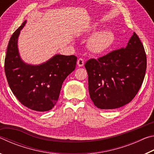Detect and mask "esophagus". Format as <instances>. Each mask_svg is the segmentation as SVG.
I'll use <instances>...</instances> for the list:
<instances>
[{"instance_id":"esophagus-1","label":"esophagus","mask_w":154,"mask_h":154,"mask_svg":"<svg viewBox=\"0 0 154 154\" xmlns=\"http://www.w3.org/2000/svg\"><path fill=\"white\" fill-rule=\"evenodd\" d=\"M77 65L79 66H83V65H84V60H83V59L80 58L78 59L77 60Z\"/></svg>"}]
</instances>
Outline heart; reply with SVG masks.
<instances>
[{
    "mask_svg": "<svg viewBox=\"0 0 154 154\" xmlns=\"http://www.w3.org/2000/svg\"><path fill=\"white\" fill-rule=\"evenodd\" d=\"M114 41V35L109 31H101L96 33L89 42L90 49L94 52L106 50Z\"/></svg>",
    "mask_w": 154,
    "mask_h": 154,
    "instance_id": "obj_1",
    "label": "heart"
}]
</instances>
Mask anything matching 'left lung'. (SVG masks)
I'll use <instances>...</instances> for the list:
<instances>
[{
    "mask_svg": "<svg viewBox=\"0 0 154 154\" xmlns=\"http://www.w3.org/2000/svg\"><path fill=\"white\" fill-rule=\"evenodd\" d=\"M90 98L101 109L121 107L132 101L144 79L147 57L134 32L125 48L85 62Z\"/></svg>",
    "mask_w": 154,
    "mask_h": 154,
    "instance_id": "obj_1",
    "label": "left lung"
}]
</instances>
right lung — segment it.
<instances>
[{
    "mask_svg": "<svg viewBox=\"0 0 154 154\" xmlns=\"http://www.w3.org/2000/svg\"><path fill=\"white\" fill-rule=\"evenodd\" d=\"M26 21L13 34L5 59V72L10 88L17 100L36 111L51 109L58 100L64 79L74 71L75 56L56 55L45 63L33 66L24 63L17 49V38Z\"/></svg>",
    "mask_w": 154,
    "mask_h": 154,
    "instance_id": "right-lung-1",
    "label": "right lung"
}]
</instances>
